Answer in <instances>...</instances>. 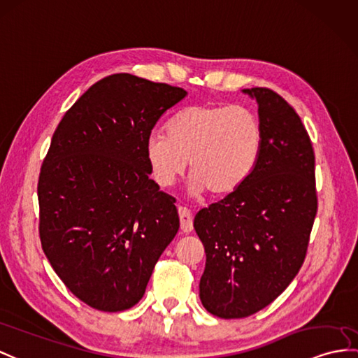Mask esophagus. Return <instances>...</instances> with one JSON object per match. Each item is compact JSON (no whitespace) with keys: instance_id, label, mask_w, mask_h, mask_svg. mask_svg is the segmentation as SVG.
<instances>
[{"instance_id":"34e87169","label":"esophagus","mask_w":358,"mask_h":358,"mask_svg":"<svg viewBox=\"0 0 358 358\" xmlns=\"http://www.w3.org/2000/svg\"><path fill=\"white\" fill-rule=\"evenodd\" d=\"M178 213L180 219V231L184 234H189L193 231V215H191L189 209L185 206H179Z\"/></svg>"}]
</instances>
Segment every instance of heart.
<instances>
[{"instance_id": "1", "label": "heart", "mask_w": 358, "mask_h": 358, "mask_svg": "<svg viewBox=\"0 0 358 358\" xmlns=\"http://www.w3.org/2000/svg\"><path fill=\"white\" fill-rule=\"evenodd\" d=\"M264 149L258 113L232 104H196L170 118L167 135L147 136L145 158L153 180L170 187L189 161V189L215 197L240 189L257 170Z\"/></svg>"}]
</instances>
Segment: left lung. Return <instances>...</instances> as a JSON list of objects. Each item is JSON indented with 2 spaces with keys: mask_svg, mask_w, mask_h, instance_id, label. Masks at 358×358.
Returning a JSON list of instances; mask_svg holds the SVG:
<instances>
[{
  "mask_svg": "<svg viewBox=\"0 0 358 358\" xmlns=\"http://www.w3.org/2000/svg\"><path fill=\"white\" fill-rule=\"evenodd\" d=\"M243 92L257 100L264 129L259 164L240 189L194 217L206 254L200 301L222 319L254 315L289 287L317 213L315 152L299 115L272 90Z\"/></svg>",
  "mask_w": 358,
  "mask_h": 358,
  "instance_id": "8db88e82",
  "label": "left lung"
}]
</instances>
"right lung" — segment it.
<instances>
[{"label":"right lung","mask_w":358,"mask_h":358,"mask_svg":"<svg viewBox=\"0 0 358 358\" xmlns=\"http://www.w3.org/2000/svg\"><path fill=\"white\" fill-rule=\"evenodd\" d=\"M185 97L176 86L112 74L73 104L51 139L38 182L42 250L95 310L138 303L179 231L176 200L150 179L145 141Z\"/></svg>","instance_id":"1"}]
</instances>
